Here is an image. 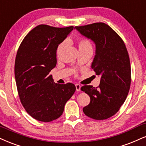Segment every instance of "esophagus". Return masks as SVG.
Masks as SVG:
<instances>
[{
    "label": "esophagus",
    "instance_id": "1",
    "mask_svg": "<svg viewBox=\"0 0 146 146\" xmlns=\"http://www.w3.org/2000/svg\"><path fill=\"white\" fill-rule=\"evenodd\" d=\"M75 88H76L77 91H80V88H81V86L80 85V84H75Z\"/></svg>",
    "mask_w": 146,
    "mask_h": 146
}]
</instances>
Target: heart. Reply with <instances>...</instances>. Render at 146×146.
<instances>
[{"instance_id": "1", "label": "heart", "mask_w": 146, "mask_h": 146, "mask_svg": "<svg viewBox=\"0 0 146 146\" xmlns=\"http://www.w3.org/2000/svg\"><path fill=\"white\" fill-rule=\"evenodd\" d=\"M78 45L80 51H93V47L91 41L88 38L85 37H80L78 38ZM66 47V43L64 41L61 42L58 45L56 49V56L57 58H60Z\"/></svg>"}]
</instances>
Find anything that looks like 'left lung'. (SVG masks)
<instances>
[{
  "label": "left lung",
  "mask_w": 146,
  "mask_h": 146,
  "mask_svg": "<svg viewBox=\"0 0 146 146\" xmlns=\"http://www.w3.org/2000/svg\"><path fill=\"white\" fill-rule=\"evenodd\" d=\"M75 29L95 43L92 68L101 76L98 87L86 85L81 88L90 98L83 111L94 120H105L119 111L129 94L131 69L127 49L122 38L105 23H93Z\"/></svg>",
  "instance_id": "1"
}]
</instances>
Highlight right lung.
<instances>
[{
  "instance_id": "add662e5",
  "label": "right lung",
  "mask_w": 146,
  "mask_h": 146,
  "mask_svg": "<svg viewBox=\"0 0 146 146\" xmlns=\"http://www.w3.org/2000/svg\"><path fill=\"white\" fill-rule=\"evenodd\" d=\"M73 29L41 24L26 35L17 50L14 69L17 92L35 120L49 122L58 118L76 90L73 84L54 83L50 75L56 65L58 45Z\"/></svg>"
}]
</instances>
